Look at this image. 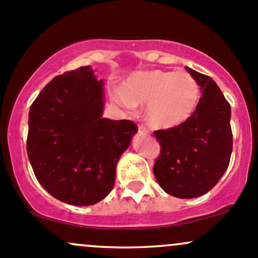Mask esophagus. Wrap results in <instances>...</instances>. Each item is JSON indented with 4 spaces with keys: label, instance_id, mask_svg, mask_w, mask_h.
Segmentation results:
<instances>
[{
    "label": "esophagus",
    "instance_id": "1",
    "mask_svg": "<svg viewBox=\"0 0 258 258\" xmlns=\"http://www.w3.org/2000/svg\"><path fill=\"white\" fill-rule=\"evenodd\" d=\"M139 133H140L141 135H148V134H149L148 130H146V128H144L143 125L139 126Z\"/></svg>",
    "mask_w": 258,
    "mask_h": 258
}]
</instances>
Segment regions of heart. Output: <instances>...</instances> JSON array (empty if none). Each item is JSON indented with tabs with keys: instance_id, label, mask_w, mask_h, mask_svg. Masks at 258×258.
<instances>
[{
	"instance_id": "obj_1",
	"label": "heart",
	"mask_w": 258,
	"mask_h": 258,
	"mask_svg": "<svg viewBox=\"0 0 258 258\" xmlns=\"http://www.w3.org/2000/svg\"><path fill=\"white\" fill-rule=\"evenodd\" d=\"M201 98V88L195 77L185 71H137L117 88L115 102L125 109L145 108V119L155 129L181 126L195 114Z\"/></svg>"
}]
</instances>
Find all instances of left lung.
Masks as SVG:
<instances>
[{
  "instance_id": "1",
  "label": "left lung",
  "mask_w": 258,
  "mask_h": 258,
  "mask_svg": "<svg viewBox=\"0 0 258 258\" xmlns=\"http://www.w3.org/2000/svg\"><path fill=\"white\" fill-rule=\"evenodd\" d=\"M185 69L201 86L202 97L189 120L154 133L161 145L154 173L166 193L189 199L209 192L225 173L232 133L231 108L218 85L207 75Z\"/></svg>"
}]
</instances>
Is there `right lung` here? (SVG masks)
Instances as JSON below:
<instances>
[{"label": "right lung", "mask_w": 258, "mask_h": 258, "mask_svg": "<svg viewBox=\"0 0 258 258\" xmlns=\"http://www.w3.org/2000/svg\"><path fill=\"white\" fill-rule=\"evenodd\" d=\"M104 84L91 66L52 79L29 109L27 152L38 182L63 203L87 207L114 187L138 128L103 118Z\"/></svg>", "instance_id": "1"}]
</instances>
